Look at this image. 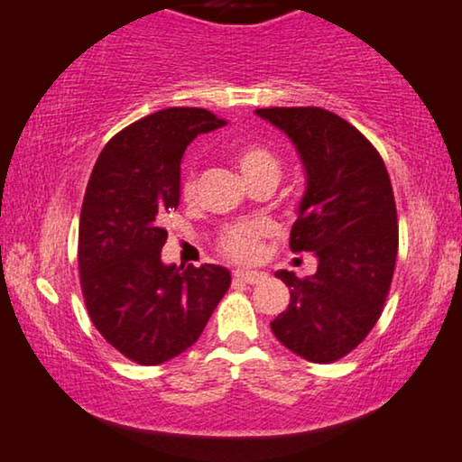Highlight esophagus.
<instances>
[{
    "instance_id": "obj_1",
    "label": "esophagus",
    "mask_w": 462,
    "mask_h": 462,
    "mask_svg": "<svg viewBox=\"0 0 462 462\" xmlns=\"http://www.w3.org/2000/svg\"><path fill=\"white\" fill-rule=\"evenodd\" d=\"M265 278L267 275L263 272H245V270L234 272V280L245 282V284H261V282H265Z\"/></svg>"
}]
</instances>
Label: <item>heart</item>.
<instances>
[{
    "mask_svg": "<svg viewBox=\"0 0 462 462\" xmlns=\"http://www.w3.org/2000/svg\"><path fill=\"white\" fill-rule=\"evenodd\" d=\"M230 157L249 182H254L257 178L263 176H278V157L273 155L270 147H265L259 141L234 143ZM195 176H192V171H189L182 180V197L189 201V199L195 197ZM263 226L254 222L232 224L222 232L217 246L226 257L234 261H253L259 253V240L263 236Z\"/></svg>",
    "mask_w": 462,
    "mask_h": 462,
    "instance_id": "heart-1",
    "label": "heart"
}]
</instances>
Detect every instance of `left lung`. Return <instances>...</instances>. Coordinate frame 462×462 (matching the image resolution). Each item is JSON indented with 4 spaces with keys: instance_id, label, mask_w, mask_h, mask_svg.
I'll use <instances>...</instances> for the list:
<instances>
[{
    "instance_id": "left-lung-1",
    "label": "left lung",
    "mask_w": 462,
    "mask_h": 462,
    "mask_svg": "<svg viewBox=\"0 0 462 462\" xmlns=\"http://www.w3.org/2000/svg\"><path fill=\"white\" fill-rule=\"evenodd\" d=\"M291 136L307 170V192L291 232L292 253H315L318 272L275 275L291 305L272 321L286 348L334 363L367 338L388 299L398 253L394 190L377 149L353 124L321 107H261Z\"/></svg>"
}]
</instances>
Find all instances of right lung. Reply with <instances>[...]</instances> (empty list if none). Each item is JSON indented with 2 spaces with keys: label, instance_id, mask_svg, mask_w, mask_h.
Instances as JSON below:
<instances>
[{
  "label": "right lung",
  "instance_id": "right-lung-1",
  "mask_svg": "<svg viewBox=\"0 0 462 462\" xmlns=\"http://www.w3.org/2000/svg\"><path fill=\"white\" fill-rule=\"evenodd\" d=\"M203 107H168L112 136L95 162L79 224L80 291L97 332L126 359L160 365L199 340L230 272L163 265L165 213L180 203V160L224 126Z\"/></svg>",
  "mask_w": 462,
  "mask_h": 462
}]
</instances>
